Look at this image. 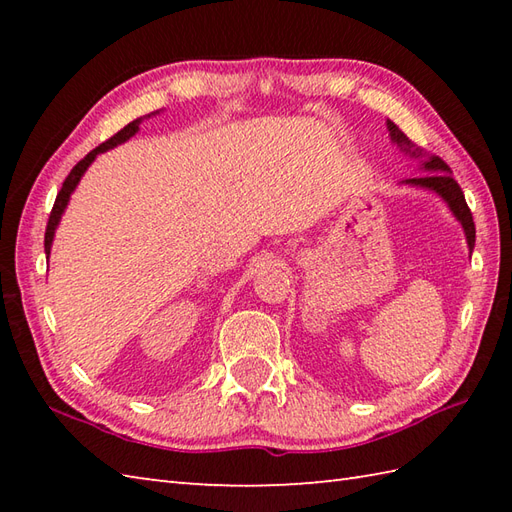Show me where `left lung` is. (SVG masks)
I'll use <instances>...</instances> for the list:
<instances>
[{
	"label": "left lung",
	"mask_w": 512,
	"mask_h": 512,
	"mask_svg": "<svg viewBox=\"0 0 512 512\" xmlns=\"http://www.w3.org/2000/svg\"><path fill=\"white\" fill-rule=\"evenodd\" d=\"M387 129H389L391 140H394V143L400 147V151H405V154L411 156V158H420L422 169L429 171L427 176L407 178V180H402V184H409V187L429 189L433 193H438L440 198L449 204L451 213L458 217V222L464 228L466 244H469V250H473V246H475L473 215H471L469 204H466V200H464V193L460 189V184L455 182L453 176H451V169H449L447 162H444L440 156H429L422 147H418L416 143H411V140L400 132L398 125H394L391 121H387Z\"/></svg>",
	"instance_id": "obj_1"
}]
</instances>
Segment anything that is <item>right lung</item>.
Listing matches in <instances>:
<instances>
[{"mask_svg": "<svg viewBox=\"0 0 512 512\" xmlns=\"http://www.w3.org/2000/svg\"><path fill=\"white\" fill-rule=\"evenodd\" d=\"M154 114H158V112H154ZM154 114H147V116H154ZM147 116H140V118H136V121H132L129 125H125V127L121 129V132H116L110 140H105L103 145H99L96 149H92L88 156H85L83 160L76 162V165L72 167V171L68 173V178H65V182H63L61 191L57 193V200H54V206H52V211H50V220H48V226H46V239H43V246H46V255H48V257H50V248H52L54 231H57V226H59V222H61V215H63V211H65V206H68V202H70V195H72V191L76 189V184H79V180L83 178V173L88 171V167L92 165L96 156H99V154H103V151L112 149V147H116V145H121V143H125V140L132 138V136L138 132L140 123H143V118H147Z\"/></svg>", "mask_w": 512, "mask_h": 512, "instance_id": "obj_1", "label": "right lung"}]
</instances>
